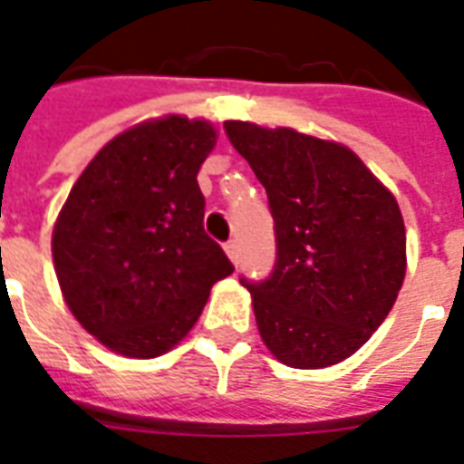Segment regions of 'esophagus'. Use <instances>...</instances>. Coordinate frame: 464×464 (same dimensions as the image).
<instances>
[{
    "label": "esophagus",
    "instance_id": "obj_1",
    "mask_svg": "<svg viewBox=\"0 0 464 464\" xmlns=\"http://www.w3.org/2000/svg\"><path fill=\"white\" fill-rule=\"evenodd\" d=\"M223 248H226V253H228V258H231V261L236 263V266L241 263V243H238V241H228V243H226V246H223Z\"/></svg>",
    "mask_w": 464,
    "mask_h": 464
}]
</instances>
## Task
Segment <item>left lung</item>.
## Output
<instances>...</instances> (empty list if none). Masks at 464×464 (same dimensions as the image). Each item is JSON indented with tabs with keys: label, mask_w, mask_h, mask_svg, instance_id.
I'll return each mask as SVG.
<instances>
[{
	"label": "left lung",
	"mask_w": 464,
	"mask_h": 464,
	"mask_svg": "<svg viewBox=\"0 0 464 464\" xmlns=\"http://www.w3.org/2000/svg\"><path fill=\"white\" fill-rule=\"evenodd\" d=\"M268 193L276 263L251 291L263 343L291 368H328L368 341L405 278L392 193L341 143L293 129L223 123Z\"/></svg>",
	"instance_id": "8db88e82"
}]
</instances>
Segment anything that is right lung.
Returning a JSON list of instances; mask_svg holds the SVG:
<instances>
[{"label":"right lung","mask_w":464,"mask_h":464,"mask_svg":"<svg viewBox=\"0 0 464 464\" xmlns=\"http://www.w3.org/2000/svg\"><path fill=\"white\" fill-rule=\"evenodd\" d=\"M211 123L169 116L119 133L79 176L52 238L76 321L129 358L171 350L233 263L203 231Z\"/></svg>","instance_id":"obj_1"}]
</instances>
